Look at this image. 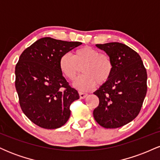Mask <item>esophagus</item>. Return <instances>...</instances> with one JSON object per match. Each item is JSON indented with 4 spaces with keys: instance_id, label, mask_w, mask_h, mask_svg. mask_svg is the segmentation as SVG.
Returning a JSON list of instances; mask_svg holds the SVG:
<instances>
[{
    "instance_id": "34e87169",
    "label": "esophagus",
    "mask_w": 160,
    "mask_h": 160,
    "mask_svg": "<svg viewBox=\"0 0 160 160\" xmlns=\"http://www.w3.org/2000/svg\"><path fill=\"white\" fill-rule=\"evenodd\" d=\"M79 95H80V98L81 99L85 98L87 96V94L85 92H79Z\"/></svg>"
}]
</instances>
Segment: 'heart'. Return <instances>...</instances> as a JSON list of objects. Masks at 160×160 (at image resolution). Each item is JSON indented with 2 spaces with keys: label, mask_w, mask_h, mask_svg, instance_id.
Here are the masks:
<instances>
[{
  "label": "heart",
  "mask_w": 160,
  "mask_h": 160,
  "mask_svg": "<svg viewBox=\"0 0 160 160\" xmlns=\"http://www.w3.org/2000/svg\"><path fill=\"white\" fill-rule=\"evenodd\" d=\"M82 66L83 74L74 82V86L80 91H89L98 84L109 80L113 71V62L108 55L100 53L91 47H83L74 51L73 56L68 52L60 57L58 66L63 76L73 80Z\"/></svg>",
  "instance_id": "heart-1"
}]
</instances>
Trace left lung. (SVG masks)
Returning a JSON list of instances; mask_svg holds the SVG:
<instances>
[{
    "instance_id": "1",
    "label": "left lung",
    "mask_w": 160,
    "mask_h": 160,
    "mask_svg": "<svg viewBox=\"0 0 160 160\" xmlns=\"http://www.w3.org/2000/svg\"><path fill=\"white\" fill-rule=\"evenodd\" d=\"M95 46L111 58L113 71L109 80L94 92L99 104L93 116L102 127H121L132 121L141 111L148 88L146 69L140 56L123 43Z\"/></svg>"
}]
</instances>
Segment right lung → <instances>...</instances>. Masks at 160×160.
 <instances>
[{
	"instance_id": "1",
	"label": "right lung",
	"mask_w": 160,
	"mask_h": 160,
	"mask_svg": "<svg viewBox=\"0 0 160 160\" xmlns=\"http://www.w3.org/2000/svg\"><path fill=\"white\" fill-rule=\"evenodd\" d=\"M43 38L25 49L16 65V89L23 113L37 126L60 128L68 120L70 105L80 98L60 71L62 55L81 45Z\"/></svg>"
}]
</instances>
